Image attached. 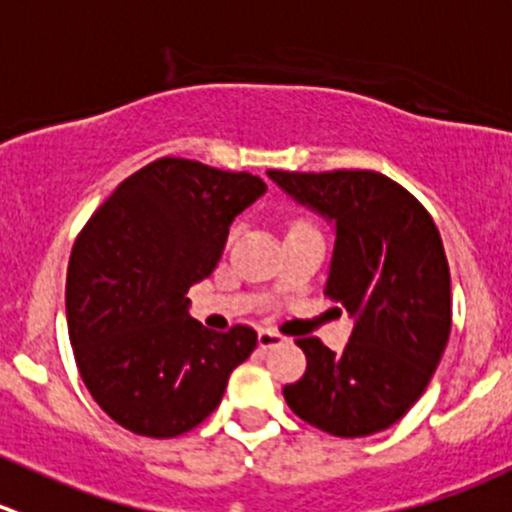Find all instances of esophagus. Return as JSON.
Returning <instances> with one entry per match:
<instances>
[{"mask_svg":"<svg viewBox=\"0 0 512 512\" xmlns=\"http://www.w3.org/2000/svg\"><path fill=\"white\" fill-rule=\"evenodd\" d=\"M257 342H260L262 350H267V347L282 345V342H285V335H280L277 330H270V327H262V330L257 332Z\"/></svg>","mask_w":512,"mask_h":512,"instance_id":"34e87169","label":"esophagus"}]
</instances>
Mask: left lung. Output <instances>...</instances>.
<instances>
[{
  "mask_svg": "<svg viewBox=\"0 0 512 512\" xmlns=\"http://www.w3.org/2000/svg\"><path fill=\"white\" fill-rule=\"evenodd\" d=\"M267 175L335 222L325 295L357 317L342 352L320 337L295 340L307 370L282 395L297 418L337 438L380 433L418 403L448 345L453 300L438 227L380 172Z\"/></svg>",
  "mask_w": 512,
  "mask_h": 512,
  "instance_id": "8db88e82",
  "label": "left lung"
}]
</instances>
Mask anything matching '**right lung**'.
Returning <instances> with one entry per match:
<instances>
[{"mask_svg": "<svg viewBox=\"0 0 512 512\" xmlns=\"http://www.w3.org/2000/svg\"><path fill=\"white\" fill-rule=\"evenodd\" d=\"M265 182L185 157H160L119 182L69 255L67 327L94 403L147 438L190 433L220 405L257 332H212L187 312V290L212 275L232 220Z\"/></svg>", "mask_w": 512, "mask_h": 512, "instance_id": "obj_1", "label": "right lung"}]
</instances>
